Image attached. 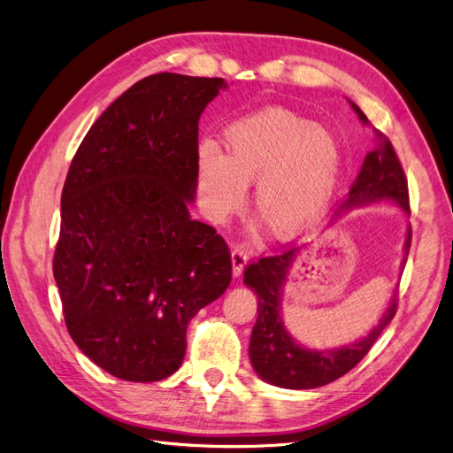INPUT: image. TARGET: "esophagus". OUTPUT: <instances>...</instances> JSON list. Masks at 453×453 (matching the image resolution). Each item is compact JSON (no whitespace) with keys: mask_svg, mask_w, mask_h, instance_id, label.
<instances>
[{"mask_svg":"<svg viewBox=\"0 0 453 453\" xmlns=\"http://www.w3.org/2000/svg\"><path fill=\"white\" fill-rule=\"evenodd\" d=\"M248 250L242 248V245H236V248L232 250V273H234L236 278L243 272L245 265H248Z\"/></svg>","mask_w":453,"mask_h":453,"instance_id":"esophagus-1","label":"esophagus"}]
</instances>
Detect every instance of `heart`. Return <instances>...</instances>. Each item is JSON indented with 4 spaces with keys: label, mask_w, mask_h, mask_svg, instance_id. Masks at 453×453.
Returning a JSON list of instances; mask_svg holds the SVG:
<instances>
[{
    "label": "heart",
    "mask_w": 453,
    "mask_h": 453,
    "mask_svg": "<svg viewBox=\"0 0 453 453\" xmlns=\"http://www.w3.org/2000/svg\"><path fill=\"white\" fill-rule=\"evenodd\" d=\"M226 155L205 142L196 155L203 210L225 221L243 208L255 181V210L272 236L293 238L326 210L342 170L334 135L289 109L266 107L225 130Z\"/></svg>",
    "instance_id": "heart-1"
}]
</instances>
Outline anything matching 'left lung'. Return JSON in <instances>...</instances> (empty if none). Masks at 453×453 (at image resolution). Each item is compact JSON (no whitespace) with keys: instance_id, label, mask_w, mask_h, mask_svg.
Masks as SVG:
<instances>
[{"instance_id":"obj_1","label":"left lung","mask_w":453,"mask_h":453,"mask_svg":"<svg viewBox=\"0 0 453 453\" xmlns=\"http://www.w3.org/2000/svg\"><path fill=\"white\" fill-rule=\"evenodd\" d=\"M351 105L365 125H368V119L361 109L355 104ZM374 134L376 147L365 157L359 175L355 177L349 193L344 203H342V210L386 198L396 202L406 213H410L408 183L399 157H396L386 135L376 128ZM410 242H412V230L408 228L403 265L406 263ZM296 253V248L285 250L280 255L263 257L245 266L243 281L251 287L258 298V318L251 333L250 357L255 372L265 381L272 383V386L285 389H313L338 380L361 363L370 348L374 346L383 328L395 318L396 303H399L396 296H399V293L393 295L378 326H374L363 340L340 349L319 351L303 348L285 331L280 313L281 287L285 283L287 272L293 266Z\"/></svg>"}]
</instances>
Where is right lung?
<instances>
[{
  "label": "right lung",
  "mask_w": 453,
  "mask_h": 453,
  "mask_svg": "<svg viewBox=\"0 0 453 453\" xmlns=\"http://www.w3.org/2000/svg\"><path fill=\"white\" fill-rule=\"evenodd\" d=\"M226 83L155 73L94 122L67 172L54 251L67 333L105 372L158 381L187 325L232 280L226 242L193 221L198 120Z\"/></svg>",
  "instance_id": "right-lung-1"
}]
</instances>
